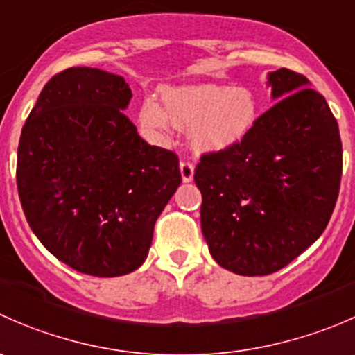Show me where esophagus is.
Here are the masks:
<instances>
[{
	"instance_id": "34e87169",
	"label": "esophagus",
	"mask_w": 355,
	"mask_h": 355,
	"mask_svg": "<svg viewBox=\"0 0 355 355\" xmlns=\"http://www.w3.org/2000/svg\"><path fill=\"white\" fill-rule=\"evenodd\" d=\"M180 173H182V180L184 182H191L194 178V164L187 159L180 161Z\"/></svg>"
}]
</instances>
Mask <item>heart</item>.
<instances>
[{
    "instance_id": "heart-1",
    "label": "heart",
    "mask_w": 355,
    "mask_h": 355,
    "mask_svg": "<svg viewBox=\"0 0 355 355\" xmlns=\"http://www.w3.org/2000/svg\"><path fill=\"white\" fill-rule=\"evenodd\" d=\"M163 106L148 98L139 106L142 132L163 141L171 123L192 128V144L198 151H223L237 144L250 130L256 118V101L247 89L202 84L166 87L161 92Z\"/></svg>"
}]
</instances>
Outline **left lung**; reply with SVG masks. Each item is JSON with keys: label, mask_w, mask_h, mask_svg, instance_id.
<instances>
[{"label": "left lung", "mask_w": 355, "mask_h": 355, "mask_svg": "<svg viewBox=\"0 0 355 355\" xmlns=\"http://www.w3.org/2000/svg\"><path fill=\"white\" fill-rule=\"evenodd\" d=\"M268 82L277 103L237 144L204 153L194 171L211 256L244 277L275 273L318 241L342 178V141L327 99L288 68Z\"/></svg>", "instance_id": "1"}]
</instances>
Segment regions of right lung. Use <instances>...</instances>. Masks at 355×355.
Segmentation results:
<instances>
[{"instance_id":"right-lung-1","label":"right lung","mask_w":355,"mask_h":355,"mask_svg":"<svg viewBox=\"0 0 355 355\" xmlns=\"http://www.w3.org/2000/svg\"><path fill=\"white\" fill-rule=\"evenodd\" d=\"M123 77L71 67L39 94L22 128L17 189L35 237L91 277H121L146 261L155 223L182 182L178 156L128 120Z\"/></svg>"}]
</instances>
